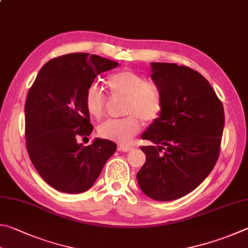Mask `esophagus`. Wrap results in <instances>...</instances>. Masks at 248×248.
<instances>
[{"label":"esophagus","mask_w":248,"mask_h":248,"mask_svg":"<svg viewBox=\"0 0 248 248\" xmlns=\"http://www.w3.org/2000/svg\"><path fill=\"white\" fill-rule=\"evenodd\" d=\"M133 149V147H129V146H120L117 147V150L122 151V153H127V151H131Z\"/></svg>","instance_id":"34e87169"}]
</instances>
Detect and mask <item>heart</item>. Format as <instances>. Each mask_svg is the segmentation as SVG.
Wrapping results in <instances>:
<instances>
[{"label": "heart", "mask_w": 248, "mask_h": 248, "mask_svg": "<svg viewBox=\"0 0 248 248\" xmlns=\"http://www.w3.org/2000/svg\"><path fill=\"white\" fill-rule=\"evenodd\" d=\"M113 97H124L122 113L125 116L111 119L98 127V135L120 145H127L140 133L141 121L154 123L163 110V94L154 81L146 80L144 75L132 69H123L111 74L106 80ZM84 104L88 114L95 120L101 119L107 110V97L95 85L86 90Z\"/></svg>", "instance_id": "heart-1"}]
</instances>
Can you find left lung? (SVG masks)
I'll return each mask as SVG.
<instances>
[{
    "label": "left lung",
    "mask_w": 248,
    "mask_h": 248,
    "mask_svg": "<svg viewBox=\"0 0 248 248\" xmlns=\"http://www.w3.org/2000/svg\"><path fill=\"white\" fill-rule=\"evenodd\" d=\"M151 78L163 94V110L141 138L146 162L140 189L159 202L185 196L201 185L220 155L224 110L202 74L184 65L151 63Z\"/></svg>",
    "instance_id": "left-lung-1"
}]
</instances>
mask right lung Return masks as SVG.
I'll return each instance as SVG.
<instances>
[{"instance_id": "add662e5", "label": "right lung", "mask_w": 248, "mask_h": 248, "mask_svg": "<svg viewBox=\"0 0 248 248\" xmlns=\"http://www.w3.org/2000/svg\"><path fill=\"white\" fill-rule=\"evenodd\" d=\"M116 62L89 53H71L43 65L25 103V138L29 158L52 187L80 194L93 185L116 145L95 138L82 146L78 138L93 132L86 111V90L98 74Z\"/></svg>"}]
</instances>
